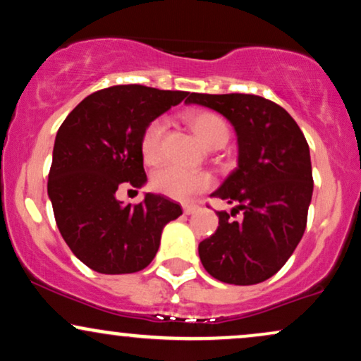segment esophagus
<instances>
[{
	"mask_svg": "<svg viewBox=\"0 0 361 361\" xmlns=\"http://www.w3.org/2000/svg\"><path fill=\"white\" fill-rule=\"evenodd\" d=\"M197 210H198V207L193 205V204H185V205H183V212H185L186 215L197 212Z\"/></svg>",
	"mask_w": 361,
	"mask_h": 361,
	"instance_id": "1",
	"label": "esophagus"
}]
</instances>
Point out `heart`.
<instances>
[{"label": "heart", "instance_id": "b5f03b06", "mask_svg": "<svg viewBox=\"0 0 361 361\" xmlns=\"http://www.w3.org/2000/svg\"><path fill=\"white\" fill-rule=\"evenodd\" d=\"M190 126L198 139L209 147H222L229 140V126L221 115L214 111H195L188 117ZM166 132V120L156 118L144 128L140 137V152L147 164H156L163 157V137ZM214 183L207 171L186 169L176 164H166L156 169L151 176V186L157 193L175 200H188L193 195L204 192Z\"/></svg>", "mask_w": 361, "mask_h": 361}]
</instances>
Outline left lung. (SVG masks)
<instances>
[{
	"mask_svg": "<svg viewBox=\"0 0 361 361\" xmlns=\"http://www.w3.org/2000/svg\"><path fill=\"white\" fill-rule=\"evenodd\" d=\"M186 103L217 110L238 132L239 164L210 195L235 205L198 244L202 264L231 285L268 280L287 263L307 226L312 198L309 144L288 111L244 93H192ZM241 209L243 219H233Z\"/></svg>",
	"mask_w": 361,
	"mask_h": 361,
	"instance_id": "1",
	"label": "left lung"
}]
</instances>
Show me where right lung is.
Masks as SVG:
<instances>
[{"label":"right lung","instance_id":"right-lung-1","mask_svg":"<svg viewBox=\"0 0 361 361\" xmlns=\"http://www.w3.org/2000/svg\"><path fill=\"white\" fill-rule=\"evenodd\" d=\"M186 94L142 85L110 86L86 97L57 130L49 198L66 244L91 270H144L154 259L163 227L183 214L163 195L147 193L140 204L123 205L115 192L146 183L144 128Z\"/></svg>","mask_w":361,"mask_h":361}]
</instances>
